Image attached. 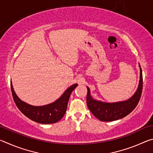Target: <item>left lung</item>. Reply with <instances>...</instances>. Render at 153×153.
I'll list each match as a JSON object with an SVG mask.
<instances>
[{
	"label": "left lung",
	"instance_id": "left-lung-1",
	"mask_svg": "<svg viewBox=\"0 0 153 153\" xmlns=\"http://www.w3.org/2000/svg\"><path fill=\"white\" fill-rule=\"evenodd\" d=\"M140 77V78L139 86L137 91L132 97L123 102L105 103L93 100L90 96L89 88L87 87L88 93L86 101L89 110L96 117L102 121H112L126 117L136 108L140 99L142 87H143V79H142L141 68Z\"/></svg>",
	"mask_w": 153,
	"mask_h": 153
}]
</instances>
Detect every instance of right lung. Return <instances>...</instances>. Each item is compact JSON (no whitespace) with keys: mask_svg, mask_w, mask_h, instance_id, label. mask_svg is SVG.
Wrapping results in <instances>:
<instances>
[{"mask_svg":"<svg viewBox=\"0 0 153 153\" xmlns=\"http://www.w3.org/2000/svg\"><path fill=\"white\" fill-rule=\"evenodd\" d=\"M77 86V84L72 85L55 102L41 107H33L22 101L15 93L11 84V89L15 105L24 115L36 122L50 124L57 122L63 117L66 112L69 97Z\"/></svg>","mask_w":153,"mask_h":153,"instance_id":"1","label":"right lung"}]
</instances>
